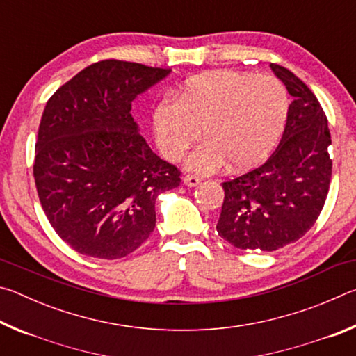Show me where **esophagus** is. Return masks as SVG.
I'll return each mask as SVG.
<instances>
[{"label": "esophagus", "instance_id": "esophagus-1", "mask_svg": "<svg viewBox=\"0 0 356 356\" xmlns=\"http://www.w3.org/2000/svg\"><path fill=\"white\" fill-rule=\"evenodd\" d=\"M184 184L186 186H197L201 184V179L196 177V176H191V174H188V176L184 177Z\"/></svg>", "mask_w": 356, "mask_h": 356}]
</instances>
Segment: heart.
Returning <instances> with one entry per match:
<instances>
[{
	"mask_svg": "<svg viewBox=\"0 0 356 356\" xmlns=\"http://www.w3.org/2000/svg\"><path fill=\"white\" fill-rule=\"evenodd\" d=\"M289 94L273 76L215 70L190 78L179 99H163L154 110L159 149L176 161L204 131L206 143L186 159L190 171L209 174L229 163L245 171L261 165L284 134Z\"/></svg>",
	"mask_w": 356,
	"mask_h": 356,
	"instance_id": "b5f03b06",
	"label": "heart"
}]
</instances>
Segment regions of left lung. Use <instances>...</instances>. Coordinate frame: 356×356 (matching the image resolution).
Masks as SVG:
<instances>
[{
	"mask_svg": "<svg viewBox=\"0 0 356 356\" xmlns=\"http://www.w3.org/2000/svg\"><path fill=\"white\" fill-rule=\"evenodd\" d=\"M293 102L272 156L222 184L218 236L240 250L275 251L297 242L314 225L331 180L328 120L311 89L291 70L270 64Z\"/></svg>",
	"mask_w": 356,
	"mask_h": 356,
	"instance_id": "8db88e82",
	"label": "left lung"
}]
</instances>
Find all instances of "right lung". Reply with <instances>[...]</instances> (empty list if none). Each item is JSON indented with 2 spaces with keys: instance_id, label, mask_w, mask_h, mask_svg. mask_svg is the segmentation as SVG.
I'll return each mask as SVG.
<instances>
[{
  "instance_id": "obj_1",
  "label": "right lung",
  "mask_w": 356,
  "mask_h": 356,
  "mask_svg": "<svg viewBox=\"0 0 356 356\" xmlns=\"http://www.w3.org/2000/svg\"><path fill=\"white\" fill-rule=\"evenodd\" d=\"M171 69L106 59L47 102L35 141V188L50 225L84 256L120 259L155 227V201L180 184L131 118V102Z\"/></svg>"
}]
</instances>
